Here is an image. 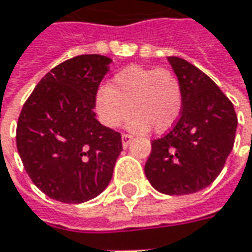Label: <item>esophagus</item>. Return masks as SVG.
Listing matches in <instances>:
<instances>
[{"label":"esophagus","instance_id":"obj_1","mask_svg":"<svg viewBox=\"0 0 252 252\" xmlns=\"http://www.w3.org/2000/svg\"><path fill=\"white\" fill-rule=\"evenodd\" d=\"M121 139H123V146H124V148H128V145H129L131 141H132V136L128 134H123Z\"/></svg>","mask_w":252,"mask_h":252}]
</instances>
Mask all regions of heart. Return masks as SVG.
<instances>
[{"mask_svg": "<svg viewBox=\"0 0 252 252\" xmlns=\"http://www.w3.org/2000/svg\"><path fill=\"white\" fill-rule=\"evenodd\" d=\"M94 106L100 121L109 128H117L132 116L131 131L145 134L153 128L163 134L173 128L181 114V82L167 68L129 65L96 93Z\"/></svg>", "mask_w": 252, "mask_h": 252, "instance_id": "heart-1", "label": "heart"}]
</instances>
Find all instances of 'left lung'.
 Segmentation results:
<instances>
[{"mask_svg": "<svg viewBox=\"0 0 252 252\" xmlns=\"http://www.w3.org/2000/svg\"><path fill=\"white\" fill-rule=\"evenodd\" d=\"M183 89V110L170 132L152 141L145 174L155 189L186 195L220 174L233 149L237 116L229 97L195 65L167 57Z\"/></svg>", "mask_w": 252, "mask_h": 252, "instance_id": "obj_1", "label": "left lung"}]
</instances>
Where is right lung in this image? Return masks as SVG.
<instances>
[{"mask_svg":"<svg viewBox=\"0 0 252 252\" xmlns=\"http://www.w3.org/2000/svg\"><path fill=\"white\" fill-rule=\"evenodd\" d=\"M109 57L83 54L54 66L23 104L16 148L33 184L51 199L81 204L109 186L121 134L96 120L94 99Z\"/></svg>","mask_w":252,"mask_h":252,"instance_id":"add662e5","label":"right lung"}]
</instances>
